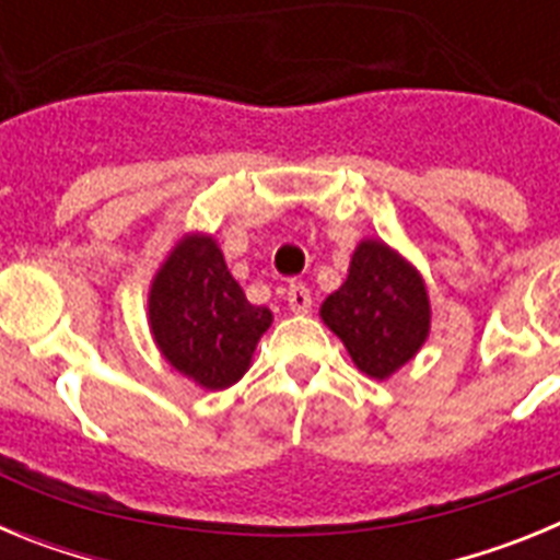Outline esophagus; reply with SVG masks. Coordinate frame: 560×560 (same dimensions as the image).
Here are the masks:
<instances>
[{"label":"esophagus","instance_id":"esophagus-1","mask_svg":"<svg viewBox=\"0 0 560 560\" xmlns=\"http://www.w3.org/2000/svg\"><path fill=\"white\" fill-rule=\"evenodd\" d=\"M285 300H289V308L294 311V314H308L311 311V291L305 289L303 283L289 285V291H285Z\"/></svg>","mask_w":560,"mask_h":560}]
</instances>
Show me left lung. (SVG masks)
I'll return each instance as SVG.
<instances>
[{"mask_svg":"<svg viewBox=\"0 0 560 560\" xmlns=\"http://www.w3.org/2000/svg\"><path fill=\"white\" fill-rule=\"evenodd\" d=\"M368 378L387 381L418 355L432 330L429 285L407 257L381 237L353 249L345 283L319 308Z\"/></svg>","mask_w":560,"mask_h":560,"instance_id":"left-lung-1","label":"left lung"}]
</instances>
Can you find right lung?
<instances>
[{"label": "right lung", "mask_w": 560, "mask_h": 560, "mask_svg": "<svg viewBox=\"0 0 560 560\" xmlns=\"http://www.w3.org/2000/svg\"><path fill=\"white\" fill-rule=\"evenodd\" d=\"M271 311L252 305L219 241L185 232L148 289V328L162 359L201 389H226L252 368Z\"/></svg>", "instance_id": "1"}]
</instances>
